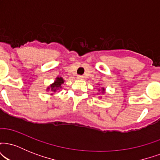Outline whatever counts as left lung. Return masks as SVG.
<instances>
[{
  "label": "left lung",
  "instance_id": "left-lung-1",
  "mask_svg": "<svg viewBox=\"0 0 160 160\" xmlns=\"http://www.w3.org/2000/svg\"><path fill=\"white\" fill-rule=\"evenodd\" d=\"M64 82L63 79L62 78H57L56 80L55 81L54 83L52 85H51V88H52V90H56V89H58V87H61V85Z\"/></svg>",
  "mask_w": 160,
  "mask_h": 160
}]
</instances>
